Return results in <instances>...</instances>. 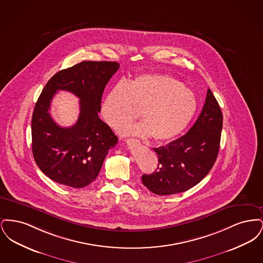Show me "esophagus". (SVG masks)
Listing matches in <instances>:
<instances>
[{"label": "esophagus", "mask_w": 263, "mask_h": 263, "mask_svg": "<svg viewBox=\"0 0 263 263\" xmlns=\"http://www.w3.org/2000/svg\"><path fill=\"white\" fill-rule=\"evenodd\" d=\"M127 143H134V144L139 145V144H140V141H139V140H135V139H130V140L127 141Z\"/></svg>", "instance_id": "obj_1"}]
</instances>
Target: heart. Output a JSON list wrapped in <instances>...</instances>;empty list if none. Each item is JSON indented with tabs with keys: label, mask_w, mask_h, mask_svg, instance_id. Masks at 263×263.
<instances>
[{
	"label": "heart",
	"mask_w": 263,
	"mask_h": 263,
	"mask_svg": "<svg viewBox=\"0 0 263 263\" xmlns=\"http://www.w3.org/2000/svg\"><path fill=\"white\" fill-rule=\"evenodd\" d=\"M197 109L194 93L171 76L144 74L119 83L106 95L101 105L104 121L119 131L136 118L142 119L124 130L125 134L170 141L177 137Z\"/></svg>",
	"instance_id": "heart-1"
}]
</instances>
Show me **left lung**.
Segmentation results:
<instances>
[{
    "instance_id": "left-lung-1",
    "label": "left lung",
    "mask_w": 263,
    "mask_h": 263,
    "mask_svg": "<svg viewBox=\"0 0 263 263\" xmlns=\"http://www.w3.org/2000/svg\"><path fill=\"white\" fill-rule=\"evenodd\" d=\"M223 114L211 89L194 125L182 137L166 146L154 148L159 162L142 182L158 195H170L195 186L209 174L220 149Z\"/></svg>"
}]
</instances>
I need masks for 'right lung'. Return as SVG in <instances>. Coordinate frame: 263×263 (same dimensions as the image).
Listing matches in <instances>:
<instances>
[{"label": "right lung", "mask_w": 263, "mask_h": 263, "mask_svg": "<svg viewBox=\"0 0 263 263\" xmlns=\"http://www.w3.org/2000/svg\"><path fill=\"white\" fill-rule=\"evenodd\" d=\"M118 69L117 62L83 61L56 73L42 89L31 119L32 154L38 167L52 180L82 188L100 174L108 151L118 141L99 117L104 88ZM58 90L80 99V115L71 127L57 126L49 113Z\"/></svg>", "instance_id": "obj_1"}]
</instances>
